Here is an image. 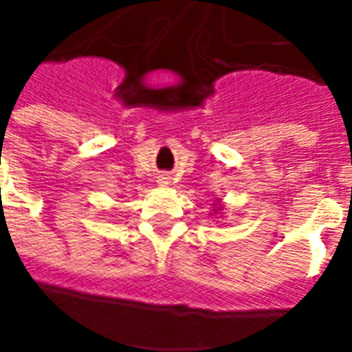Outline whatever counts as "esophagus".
<instances>
[{
  "instance_id": "1",
  "label": "esophagus",
  "mask_w": 352,
  "mask_h": 352,
  "mask_svg": "<svg viewBox=\"0 0 352 352\" xmlns=\"http://www.w3.org/2000/svg\"><path fill=\"white\" fill-rule=\"evenodd\" d=\"M169 183H171V181H169L168 175H160V177H158V184H160V186H168Z\"/></svg>"
}]
</instances>
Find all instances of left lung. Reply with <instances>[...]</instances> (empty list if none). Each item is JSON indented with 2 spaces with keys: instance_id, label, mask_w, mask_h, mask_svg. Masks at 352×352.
<instances>
[{
  "instance_id": "obj_1",
  "label": "left lung",
  "mask_w": 352,
  "mask_h": 352,
  "mask_svg": "<svg viewBox=\"0 0 352 352\" xmlns=\"http://www.w3.org/2000/svg\"><path fill=\"white\" fill-rule=\"evenodd\" d=\"M217 211H222V209H221V207H219V209H214V213H217Z\"/></svg>"
}]
</instances>
